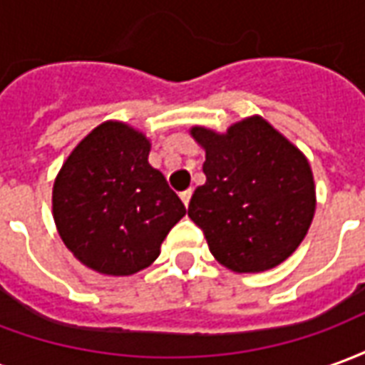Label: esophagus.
<instances>
[{"mask_svg":"<svg viewBox=\"0 0 365 365\" xmlns=\"http://www.w3.org/2000/svg\"><path fill=\"white\" fill-rule=\"evenodd\" d=\"M180 197H182L183 205H185V207L190 205V199H191V190H185V191H182V193H180Z\"/></svg>","mask_w":365,"mask_h":365,"instance_id":"34e87169","label":"esophagus"}]
</instances>
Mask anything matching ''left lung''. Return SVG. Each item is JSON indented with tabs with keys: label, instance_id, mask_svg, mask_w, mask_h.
I'll return each mask as SVG.
<instances>
[{
	"label": "left lung",
	"instance_id": "8db88e82",
	"mask_svg": "<svg viewBox=\"0 0 365 365\" xmlns=\"http://www.w3.org/2000/svg\"><path fill=\"white\" fill-rule=\"evenodd\" d=\"M205 148L207 182L191 195L187 215L209 250L232 272H264L295 252L314 215L309 162L260 117L227 135L193 127Z\"/></svg>",
	"mask_w": 365,
	"mask_h": 365
}]
</instances>
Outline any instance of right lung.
I'll return each mask as SVG.
<instances>
[{
    "instance_id": "1",
    "label": "right lung",
    "mask_w": 365,
    "mask_h": 365,
    "mask_svg": "<svg viewBox=\"0 0 365 365\" xmlns=\"http://www.w3.org/2000/svg\"><path fill=\"white\" fill-rule=\"evenodd\" d=\"M150 143L123 123H103L78 144L52 191L64 245L88 268L130 275L158 258L185 215L166 178L148 164Z\"/></svg>"
}]
</instances>
